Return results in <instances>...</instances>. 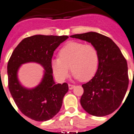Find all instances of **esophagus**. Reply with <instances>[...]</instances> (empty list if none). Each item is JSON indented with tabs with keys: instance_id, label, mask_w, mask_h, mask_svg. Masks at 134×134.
I'll list each match as a JSON object with an SVG mask.
<instances>
[{
	"instance_id": "1",
	"label": "esophagus",
	"mask_w": 134,
	"mask_h": 134,
	"mask_svg": "<svg viewBox=\"0 0 134 134\" xmlns=\"http://www.w3.org/2000/svg\"><path fill=\"white\" fill-rule=\"evenodd\" d=\"M68 88H69L70 90H72L73 88H75V85H73V84H68Z\"/></svg>"
}]
</instances>
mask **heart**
<instances>
[{"label":"heart","instance_id":"1","mask_svg":"<svg viewBox=\"0 0 134 134\" xmlns=\"http://www.w3.org/2000/svg\"><path fill=\"white\" fill-rule=\"evenodd\" d=\"M58 56L52 60L51 65L54 74L59 80H64L68 77L69 67L74 77L82 82L91 80L98 70L99 54L92 44L69 42L59 51Z\"/></svg>","mask_w":134,"mask_h":134}]
</instances>
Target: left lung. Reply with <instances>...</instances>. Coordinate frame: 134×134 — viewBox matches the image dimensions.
<instances>
[{"mask_svg":"<svg viewBox=\"0 0 134 134\" xmlns=\"http://www.w3.org/2000/svg\"><path fill=\"white\" fill-rule=\"evenodd\" d=\"M70 37L90 42L96 46L99 54L95 76L82 86L84 89L80 99L82 108L94 116L110 114L121 105L128 87L126 58L112 40L101 34L90 32Z\"/></svg>","mask_w":134,"mask_h":134,"instance_id":"1","label":"left lung"}]
</instances>
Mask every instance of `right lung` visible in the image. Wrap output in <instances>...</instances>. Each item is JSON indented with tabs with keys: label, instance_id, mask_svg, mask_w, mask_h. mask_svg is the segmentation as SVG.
<instances>
[{
	"label": "right lung",
	"instance_id": "1",
	"mask_svg": "<svg viewBox=\"0 0 134 134\" xmlns=\"http://www.w3.org/2000/svg\"><path fill=\"white\" fill-rule=\"evenodd\" d=\"M68 36L34 35L23 39L12 53L7 66L8 86L18 108L23 114L35 121L50 120L60 111L68 85L55 84L51 62L54 52ZM34 62L45 69L41 83L35 88L26 89L20 85L17 71L24 63Z\"/></svg>",
	"mask_w": 134,
	"mask_h": 134
}]
</instances>
